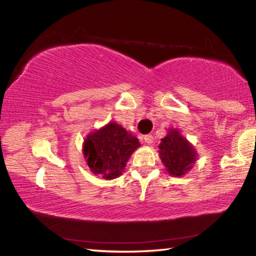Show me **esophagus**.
Segmentation results:
<instances>
[{"mask_svg":"<svg viewBox=\"0 0 256 256\" xmlns=\"http://www.w3.org/2000/svg\"><path fill=\"white\" fill-rule=\"evenodd\" d=\"M144 140L146 144H152V142H154V136H151V134H146V136H144Z\"/></svg>","mask_w":256,"mask_h":256,"instance_id":"1","label":"esophagus"}]
</instances>
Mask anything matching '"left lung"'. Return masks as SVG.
<instances>
[{"instance_id": "1", "label": "left lung", "mask_w": 256, "mask_h": 256, "mask_svg": "<svg viewBox=\"0 0 256 256\" xmlns=\"http://www.w3.org/2000/svg\"><path fill=\"white\" fill-rule=\"evenodd\" d=\"M159 154L168 172L174 176H182L192 168L196 154L186 138L177 130H170L168 136L162 138Z\"/></svg>"}]
</instances>
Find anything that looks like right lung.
Segmentation results:
<instances>
[{
  "mask_svg": "<svg viewBox=\"0 0 256 256\" xmlns=\"http://www.w3.org/2000/svg\"><path fill=\"white\" fill-rule=\"evenodd\" d=\"M138 146L140 142L136 136L112 122L86 138L84 154L94 174L112 180L122 174L128 158Z\"/></svg>",
  "mask_w": 256,
  "mask_h": 256,
  "instance_id": "right-lung-1",
  "label": "right lung"
}]
</instances>
